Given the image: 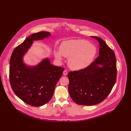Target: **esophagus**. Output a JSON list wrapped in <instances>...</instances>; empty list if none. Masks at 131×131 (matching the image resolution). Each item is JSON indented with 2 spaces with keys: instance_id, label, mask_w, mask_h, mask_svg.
I'll return each mask as SVG.
<instances>
[{
  "instance_id": "obj_1",
  "label": "esophagus",
  "mask_w": 131,
  "mask_h": 131,
  "mask_svg": "<svg viewBox=\"0 0 131 131\" xmlns=\"http://www.w3.org/2000/svg\"><path fill=\"white\" fill-rule=\"evenodd\" d=\"M67 73H68V72H67V71L66 70H64L63 71V75H64V76H66L67 74Z\"/></svg>"
}]
</instances>
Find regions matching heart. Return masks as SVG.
Masks as SVG:
<instances>
[{"instance_id":"1","label":"heart","mask_w":131,"mask_h":131,"mask_svg":"<svg viewBox=\"0 0 131 131\" xmlns=\"http://www.w3.org/2000/svg\"><path fill=\"white\" fill-rule=\"evenodd\" d=\"M97 53L95 45L85 39L65 41L61 43L60 51H54L55 58L62 60V55L69 58L68 64L71 69L80 70L88 67L93 62Z\"/></svg>"}]
</instances>
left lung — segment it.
Here are the masks:
<instances>
[{
  "label": "left lung",
  "mask_w": 131,
  "mask_h": 131,
  "mask_svg": "<svg viewBox=\"0 0 131 131\" xmlns=\"http://www.w3.org/2000/svg\"><path fill=\"white\" fill-rule=\"evenodd\" d=\"M99 43V56L86 68L68 73V91L76 103L92 105L101 103L113 89L117 77L114 51L101 38L92 37Z\"/></svg>",
  "instance_id": "left-lung-1"
}]
</instances>
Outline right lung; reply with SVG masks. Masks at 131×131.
<instances>
[{"instance_id": "right-lung-1", "label": "right lung", "mask_w": 131, "mask_h": 131, "mask_svg": "<svg viewBox=\"0 0 131 131\" xmlns=\"http://www.w3.org/2000/svg\"><path fill=\"white\" fill-rule=\"evenodd\" d=\"M51 35L46 31L33 34L17 46L12 54L9 63V81L16 95L28 104L40 107L53 96L55 87L64 69L51 64L48 58L35 66H28L23 55L31 46L34 40H39Z\"/></svg>"}]
</instances>
